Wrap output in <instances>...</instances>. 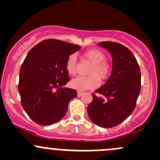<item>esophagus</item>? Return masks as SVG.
I'll use <instances>...</instances> for the list:
<instances>
[{
	"mask_svg": "<svg viewBox=\"0 0 160 160\" xmlns=\"http://www.w3.org/2000/svg\"><path fill=\"white\" fill-rule=\"evenodd\" d=\"M82 94H83V92H80V91L78 92V97H80Z\"/></svg>",
	"mask_w": 160,
	"mask_h": 160,
	"instance_id": "34e87169",
	"label": "esophagus"
}]
</instances>
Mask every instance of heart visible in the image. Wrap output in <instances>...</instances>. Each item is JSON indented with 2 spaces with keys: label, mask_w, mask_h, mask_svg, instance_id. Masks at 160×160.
Returning a JSON list of instances; mask_svg holds the SVG:
<instances>
[{
  "label": "heart",
  "mask_w": 160,
  "mask_h": 160,
  "mask_svg": "<svg viewBox=\"0 0 160 160\" xmlns=\"http://www.w3.org/2000/svg\"><path fill=\"white\" fill-rule=\"evenodd\" d=\"M85 58L89 60L92 65L89 71L91 74L87 77H78L71 81V87L79 91L93 89L98 87L99 79L105 80L111 72V66L106 62L105 55L98 49H90L84 53ZM66 70L71 75H74L77 72V60L74 55H71L66 62Z\"/></svg>",
  "instance_id": "heart-1"
}]
</instances>
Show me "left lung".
I'll use <instances>...</instances> for the list:
<instances>
[{"label": "left lung", "mask_w": 160, "mask_h": 160, "mask_svg": "<svg viewBox=\"0 0 160 160\" xmlns=\"http://www.w3.org/2000/svg\"><path fill=\"white\" fill-rule=\"evenodd\" d=\"M98 47L111 53L113 67L111 76L103 86L92 94L87 113L95 125L112 128L123 122L132 113L141 91V71L138 64L127 47L116 42L104 41Z\"/></svg>", "instance_id": "1"}]
</instances>
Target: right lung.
Listing matches in <instances>:
<instances>
[{
	"instance_id": "obj_1",
	"label": "right lung",
	"mask_w": 160,
	"mask_h": 160,
	"mask_svg": "<svg viewBox=\"0 0 160 160\" xmlns=\"http://www.w3.org/2000/svg\"><path fill=\"white\" fill-rule=\"evenodd\" d=\"M81 47L48 39L29 51L19 72V92L23 109L32 120L49 126L62 120L75 89L63 87L70 80L66 62Z\"/></svg>"
}]
</instances>
